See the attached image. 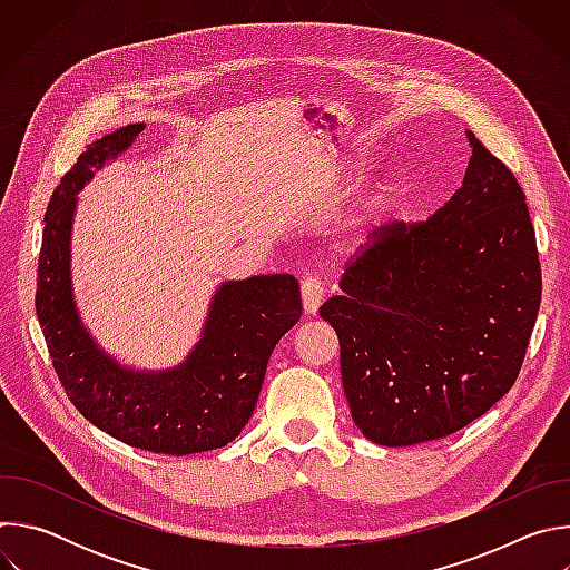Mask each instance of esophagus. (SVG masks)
<instances>
[{
    "label": "esophagus",
    "mask_w": 570,
    "mask_h": 570,
    "mask_svg": "<svg viewBox=\"0 0 570 570\" xmlns=\"http://www.w3.org/2000/svg\"><path fill=\"white\" fill-rule=\"evenodd\" d=\"M324 299V288L315 277H304L302 279V302L306 313H315Z\"/></svg>",
    "instance_id": "obj_1"
}]
</instances>
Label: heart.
I'll return each mask as SVG.
<instances>
[{
	"mask_svg": "<svg viewBox=\"0 0 570 570\" xmlns=\"http://www.w3.org/2000/svg\"><path fill=\"white\" fill-rule=\"evenodd\" d=\"M396 194H399V183L392 180V178H385V180L376 183L367 191L358 214L345 227V240H347V246L352 250L365 246V243L372 238L374 229L383 223L385 214L392 209V205L396 200Z\"/></svg>",
	"mask_w": 570,
	"mask_h": 570,
	"instance_id": "obj_1",
	"label": "heart"
}]
</instances>
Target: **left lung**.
Returning <instances> with one entry per match:
<instances>
[{"label":"left lung","instance_id":"1","mask_svg":"<svg viewBox=\"0 0 570 570\" xmlns=\"http://www.w3.org/2000/svg\"><path fill=\"white\" fill-rule=\"evenodd\" d=\"M462 187L429 220L379 227L341 295L320 306L341 341L352 420L381 446L446 438L514 385L541 302L525 194L466 132Z\"/></svg>","mask_w":570,"mask_h":570}]
</instances>
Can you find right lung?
<instances>
[{
    "label": "right lung",
    "instance_id": "obj_1",
    "mask_svg": "<svg viewBox=\"0 0 570 570\" xmlns=\"http://www.w3.org/2000/svg\"><path fill=\"white\" fill-rule=\"evenodd\" d=\"M141 130L144 124H130L97 139L56 187L45 214L36 313L53 370L80 415L128 446L189 455L229 444L248 424L268 358L297 324L302 297L293 275L220 284L196 347L159 372L124 367L92 341L69 273L76 194Z\"/></svg>",
    "mask_w": 570,
    "mask_h": 570
}]
</instances>
